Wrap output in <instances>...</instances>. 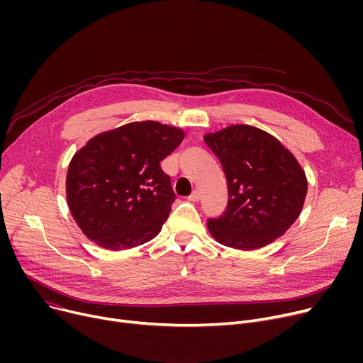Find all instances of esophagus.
Segmentation results:
<instances>
[{
  "instance_id": "1",
  "label": "esophagus",
  "mask_w": 363,
  "mask_h": 363,
  "mask_svg": "<svg viewBox=\"0 0 363 363\" xmlns=\"http://www.w3.org/2000/svg\"><path fill=\"white\" fill-rule=\"evenodd\" d=\"M188 200H189V201H199V200H200V191H199V189H194L193 194L188 197Z\"/></svg>"
}]
</instances>
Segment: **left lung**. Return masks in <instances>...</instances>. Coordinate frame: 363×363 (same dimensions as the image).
<instances>
[{
  "instance_id": "left-lung-1",
  "label": "left lung",
  "mask_w": 363,
  "mask_h": 363,
  "mask_svg": "<svg viewBox=\"0 0 363 363\" xmlns=\"http://www.w3.org/2000/svg\"><path fill=\"white\" fill-rule=\"evenodd\" d=\"M228 182V206L208 219L212 237L237 250H257L282 237L300 216L308 179L293 152L271 133L233 125L206 133Z\"/></svg>"
}]
</instances>
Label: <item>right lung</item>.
Segmentation results:
<instances>
[{
    "label": "right lung",
    "instance_id": "add662e5",
    "mask_svg": "<svg viewBox=\"0 0 363 363\" xmlns=\"http://www.w3.org/2000/svg\"><path fill=\"white\" fill-rule=\"evenodd\" d=\"M184 140V130L155 121L101 132L74 152L66 199L82 233L103 249L119 252L155 238L175 193L160 167Z\"/></svg>",
    "mask_w": 363,
    "mask_h": 363
}]
</instances>
